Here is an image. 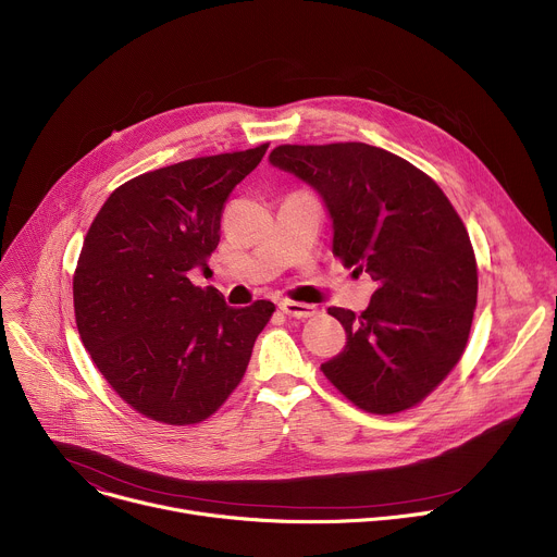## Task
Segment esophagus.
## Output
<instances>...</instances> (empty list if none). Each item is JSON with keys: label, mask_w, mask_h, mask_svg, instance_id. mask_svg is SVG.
Masks as SVG:
<instances>
[{"label": "esophagus", "mask_w": 557, "mask_h": 557, "mask_svg": "<svg viewBox=\"0 0 557 557\" xmlns=\"http://www.w3.org/2000/svg\"><path fill=\"white\" fill-rule=\"evenodd\" d=\"M280 308L288 314V317H297V320H306V317H312L317 312L314 306L304 304V301H293V299H282Z\"/></svg>", "instance_id": "1"}]
</instances>
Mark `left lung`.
<instances>
[{
	"label": "left lung",
	"instance_id": "8db88e82",
	"mask_svg": "<svg viewBox=\"0 0 557 557\" xmlns=\"http://www.w3.org/2000/svg\"><path fill=\"white\" fill-rule=\"evenodd\" d=\"M269 161L317 191L333 253L376 282L361 314L329 308L346 348L324 374L366 412L417 406L460 359L473 320L479 273L462 220L430 176L381 147L280 145Z\"/></svg>",
	"mask_w": 557,
	"mask_h": 557
}]
</instances>
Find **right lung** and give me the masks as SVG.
<instances>
[{"label":"right lung","instance_id":"add662e5","mask_svg":"<svg viewBox=\"0 0 557 557\" xmlns=\"http://www.w3.org/2000/svg\"><path fill=\"white\" fill-rule=\"evenodd\" d=\"M269 145L176 163L132 178L97 213L72 293L86 350L125 404L147 419L191 425L243 381L273 301L226 306L207 258L222 207Z\"/></svg>","mask_w":557,"mask_h":557}]
</instances>
